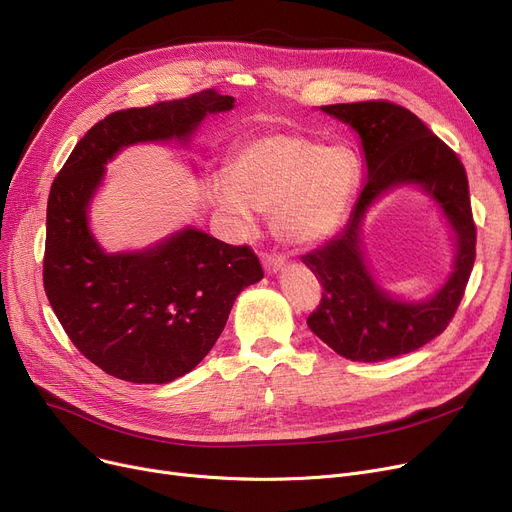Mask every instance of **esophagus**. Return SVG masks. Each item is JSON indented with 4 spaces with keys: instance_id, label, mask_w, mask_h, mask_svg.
I'll list each match as a JSON object with an SVG mask.
<instances>
[{
    "instance_id": "34e87169",
    "label": "esophagus",
    "mask_w": 512,
    "mask_h": 512,
    "mask_svg": "<svg viewBox=\"0 0 512 512\" xmlns=\"http://www.w3.org/2000/svg\"><path fill=\"white\" fill-rule=\"evenodd\" d=\"M286 259L282 255H265L263 257V270L267 276H276L284 270Z\"/></svg>"
}]
</instances>
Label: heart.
<instances>
[{
  "label": "heart",
  "mask_w": 512,
  "mask_h": 512,
  "mask_svg": "<svg viewBox=\"0 0 512 512\" xmlns=\"http://www.w3.org/2000/svg\"><path fill=\"white\" fill-rule=\"evenodd\" d=\"M359 186L361 161L351 147L270 132L232 151L226 176L209 180V201L240 228L253 226V211L270 213L282 242L309 249L340 230Z\"/></svg>",
  "instance_id": "b5f03b06"
}]
</instances>
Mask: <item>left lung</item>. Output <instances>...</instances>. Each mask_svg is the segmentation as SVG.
I'll use <instances>...</instances> for the list:
<instances>
[{
	"mask_svg": "<svg viewBox=\"0 0 512 512\" xmlns=\"http://www.w3.org/2000/svg\"><path fill=\"white\" fill-rule=\"evenodd\" d=\"M321 112L351 126L365 157V184L346 228L303 263L324 286L307 319L340 357L378 363L417 351L440 336L459 307L475 261V224L465 168L415 114L388 101L336 103ZM415 185L435 201L455 238L445 284L425 300H402L370 274L360 232L368 209L388 192Z\"/></svg>",
	"mask_w": 512,
	"mask_h": 512,
	"instance_id": "8db88e82",
	"label": "left lung"
}]
</instances>
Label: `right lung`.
Instances as JSON below:
<instances>
[{
	"label": "right lung",
	"mask_w": 512,
	"mask_h": 512,
	"mask_svg": "<svg viewBox=\"0 0 512 512\" xmlns=\"http://www.w3.org/2000/svg\"><path fill=\"white\" fill-rule=\"evenodd\" d=\"M234 97L132 107L97 122L70 153L47 201L43 286L53 313L91 363L132 384H168L193 371L220 338L230 309L263 278L249 247L186 226L137 251L107 253L89 224L105 166L139 143L188 145Z\"/></svg>",
	"instance_id": "1"
}]
</instances>
